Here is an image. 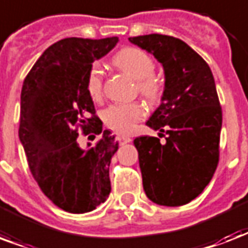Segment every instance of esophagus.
Returning <instances> with one entry per match:
<instances>
[{
    "instance_id": "1",
    "label": "esophagus",
    "mask_w": 248,
    "mask_h": 248,
    "mask_svg": "<svg viewBox=\"0 0 248 248\" xmlns=\"http://www.w3.org/2000/svg\"><path fill=\"white\" fill-rule=\"evenodd\" d=\"M117 139H118V141H120L121 145H124V144H126V143H130V141H131V138L124 137V135H118V137H117Z\"/></svg>"
}]
</instances>
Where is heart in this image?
<instances>
[{"label": "heart", "mask_w": 248, "mask_h": 248, "mask_svg": "<svg viewBox=\"0 0 248 248\" xmlns=\"http://www.w3.org/2000/svg\"><path fill=\"white\" fill-rule=\"evenodd\" d=\"M113 63L118 69L138 80V91L149 101H157L162 94V83L155 78V61L148 53L135 46L121 49L113 56ZM86 91L92 100H100L103 94V71L97 63L91 66L86 78ZM104 122L114 131L127 134L144 117V108L139 103L114 104L104 110Z\"/></svg>", "instance_id": "1"}]
</instances>
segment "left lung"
Returning a JSON list of instances; mask_svg holds the SVG:
<instances>
[{
	"label": "left lung",
	"mask_w": 248,
	"mask_h": 248,
	"mask_svg": "<svg viewBox=\"0 0 248 248\" xmlns=\"http://www.w3.org/2000/svg\"><path fill=\"white\" fill-rule=\"evenodd\" d=\"M128 41L154 54L164 67L161 104L147 126L166 134L134 140L145 195L154 203L178 207L199 196L211 182L220 156L222 110L212 71L185 41L166 35Z\"/></svg>",
	"instance_id": "left-lung-1"
}]
</instances>
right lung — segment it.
Listing matches in <instances>:
<instances>
[{"label": "right lung", "mask_w": 248, "mask_h": 248, "mask_svg": "<svg viewBox=\"0 0 248 248\" xmlns=\"http://www.w3.org/2000/svg\"><path fill=\"white\" fill-rule=\"evenodd\" d=\"M117 43L116 36L57 41L23 82L19 139L41 191L66 212H91L110 194L109 165L118 141L109 130H103L86 91V78L93 61ZM78 128L90 137L99 135L96 145L80 149Z\"/></svg>", "instance_id": "right-lung-1"}]
</instances>
